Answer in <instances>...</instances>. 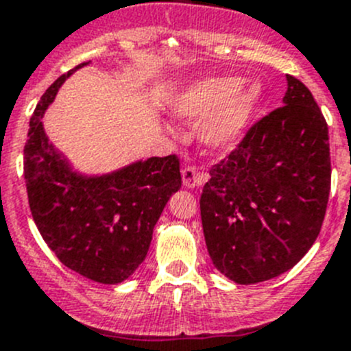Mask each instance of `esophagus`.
<instances>
[{"mask_svg": "<svg viewBox=\"0 0 351 351\" xmlns=\"http://www.w3.org/2000/svg\"><path fill=\"white\" fill-rule=\"evenodd\" d=\"M182 173V182H184L186 188H195V186H202L206 181L205 173L198 172L195 165H184L181 170Z\"/></svg>", "mask_w": 351, "mask_h": 351, "instance_id": "34e87169", "label": "esophagus"}]
</instances>
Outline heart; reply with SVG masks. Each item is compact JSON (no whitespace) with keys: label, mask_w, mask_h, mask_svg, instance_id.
I'll return each mask as SVG.
<instances>
[{"label":"heart","mask_w":351,"mask_h":351,"mask_svg":"<svg viewBox=\"0 0 351 351\" xmlns=\"http://www.w3.org/2000/svg\"><path fill=\"white\" fill-rule=\"evenodd\" d=\"M239 77H212L186 89L173 105L181 119H199L210 115L202 125L203 143L212 148L232 146L245 131L253 108L260 98V88L250 84L241 88Z\"/></svg>","instance_id":"obj_1"}]
</instances>
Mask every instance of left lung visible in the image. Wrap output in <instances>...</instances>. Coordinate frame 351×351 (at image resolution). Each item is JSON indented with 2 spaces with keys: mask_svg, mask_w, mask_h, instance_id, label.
I'll return each instance as SVG.
<instances>
[{
  "mask_svg": "<svg viewBox=\"0 0 351 351\" xmlns=\"http://www.w3.org/2000/svg\"><path fill=\"white\" fill-rule=\"evenodd\" d=\"M282 101L210 167L199 198L210 258L238 285L278 278L296 265L315 243L328 208V122L293 75Z\"/></svg>",
  "mask_w": 351,
  "mask_h": 351,
  "instance_id": "1",
  "label": "left lung"
}]
</instances>
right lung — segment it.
<instances>
[{
  "label": "right lung",
  "instance_id": "1",
  "mask_svg": "<svg viewBox=\"0 0 351 351\" xmlns=\"http://www.w3.org/2000/svg\"><path fill=\"white\" fill-rule=\"evenodd\" d=\"M75 69L46 89L29 122L23 148L29 206L43 239L63 265L96 282L117 285L146 258L156 220L182 184L181 167L178 155H169L103 178L70 172L48 143L41 119Z\"/></svg>",
  "mask_w": 351,
  "mask_h": 351
}]
</instances>
